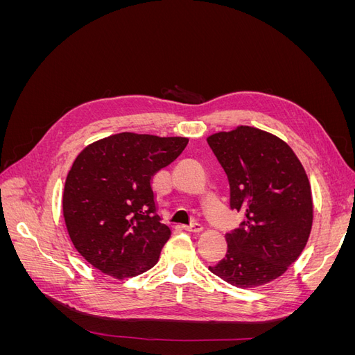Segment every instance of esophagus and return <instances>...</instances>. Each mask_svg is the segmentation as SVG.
<instances>
[{"label":"esophagus","mask_w":355,"mask_h":355,"mask_svg":"<svg viewBox=\"0 0 355 355\" xmlns=\"http://www.w3.org/2000/svg\"><path fill=\"white\" fill-rule=\"evenodd\" d=\"M184 230H187L189 232H200V231H202V225L198 222H194L191 225H184Z\"/></svg>","instance_id":"1"}]
</instances>
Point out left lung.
Wrapping results in <instances>:
<instances>
[{
  "label": "left lung",
  "mask_w": 355,
  "mask_h": 355,
  "mask_svg": "<svg viewBox=\"0 0 355 355\" xmlns=\"http://www.w3.org/2000/svg\"><path fill=\"white\" fill-rule=\"evenodd\" d=\"M207 144L230 182L231 210L244 213L227 232V254L209 270L237 287H257L287 271L306 245L313 197L305 168L286 142L240 125Z\"/></svg>",
  "instance_id": "obj_1"
}]
</instances>
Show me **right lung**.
<instances>
[{
  "instance_id": "right-lung-1",
  "label": "right lung",
  "mask_w": 355,
  "mask_h": 355,
  "mask_svg": "<svg viewBox=\"0 0 355 355\" xmlns=\"http://www.w3.org/2000/svg\"><path fill=\"white\" fill-rule=\"evenodd\" d=\"M187 145V137L118 133L83 149L65 182L63 216L85 261L120 280L158 262L171 231L157 213L153 178Z\"/></svg>"
}]
</instances>
